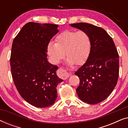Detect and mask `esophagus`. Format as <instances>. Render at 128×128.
I'll return each mask as SVG.
<instances>
[{"label":"esophagus","mask_w":128,"mask_h":128,"mask_svg":"<svg viewBox=\"0 0 128 128\" xmlns=\"http://www.w3.org/2000/svg\"><path fill=\"white\" fill-rule=\"evenodd\" d=\"M58 75L60 78H62V79L66 80L69 78L70 74L66 70L62 69V68H60L58 70Z\"/></svg>","instance_id":"1"}]
</instances>
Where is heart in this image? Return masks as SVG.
<instances>
[{
    "label": "heart",
    "mask_w": 128,
    "mask_h": 128,
    "mask_svg": "<svg viewBox=\"0 0 128 128\" xmlns=\"http://www.w3.org/2000/svg\"><path fill=\"white\" fill-rule=\"evenodd\" d=\"M55 41L56 43L49 42L47 46L48 55L55 64L60 62L64 53L70 65L83 64L90 55L92 42L90 36L84 31L66 30L59 34Z\"/></svg>",
    "instance_id": "1"
}]
</instances>
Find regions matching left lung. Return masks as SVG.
I'll use <instances>...</instances> for the list:
<instances>
[{
    "label": "left lung",
    "instance_id": "obj_1",
    "mask_svg": "<svg viewBox=\"0 0 128 128\" xmlns=\"http://www.w3.org/2000/svg\"><path fill=\"white\" fill-rule=\"evenodd\" d=\"M70 26L90 36L92 48L86 62L75 72L80 79L76 89L83 102L96 104L104 101L116 86L119 76V55L111 36L102 28L86 22Z\"/></svg>",
    "mask_w": 128,
    "mask_h": 128
}]
</instances>
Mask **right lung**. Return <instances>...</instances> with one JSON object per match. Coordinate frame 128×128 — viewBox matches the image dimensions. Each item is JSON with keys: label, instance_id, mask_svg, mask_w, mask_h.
Listing matches in <instances>:
<instances>
[{"label": "right lung", "instance_id": "1", "mask_svg": "<svg viewBox=\"0 0 128 128\" xmlns=\"http://www.w3.org/2000/svg\"><path fill=\"white\" fill-rule=\"evenodd\" d=\"M58 25L30 22L13 40L10 56L12 78L19 94L38 108L51 106L57 98L56 87L63 80L57 66L48 62L47 46L58 32Z\"/></svg>", "mask_w": 128, "mask_h": 128}]
</instances>
